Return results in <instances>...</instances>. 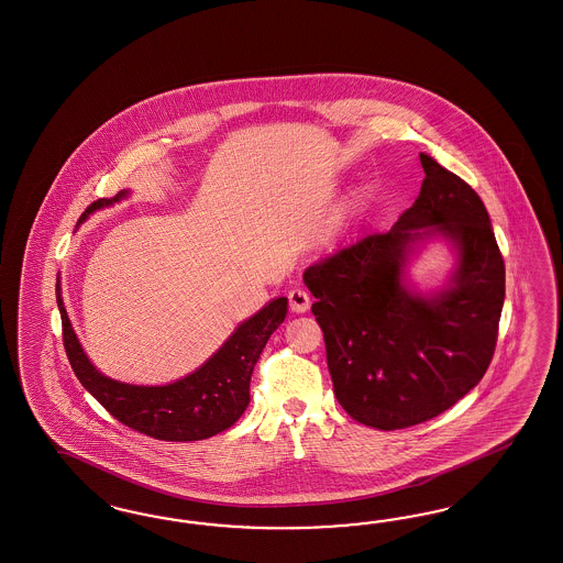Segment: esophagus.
<instances>
[{"label":"esophagus","instance_id":"esophagus-1","mask_svg":"<svg viewBox=\"0 0 563 563\" xmlns=\"http://www.w3.org/2000/svg\"><path fill=\"white\" fill-rule=\"evenodd\" d=\"M287 297H289V308H291V312H295V314L308 312V308H310V295L303 291V289H291Z\"/></svg>","mask_w":563,"mask_h":563}]
</instances>
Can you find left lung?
<instances>
[{
    "label": "left lung",
    "mask_w": 563,
    "mask_h": 563,
    "mask_svg": "<svg viewBox=\"0 0 563 563\" xmlns=\"http://www.w3.org/2000/svg\"><path fill=\"white\" fill-rule=\"evenodd\" d=\"M419 157L421 192L389 232L303 272L339 405L383 431L429 421L479 383L505 301V262L484 202L435 158ZM435 235L457 251L451 285L410 292L405 262L417 242Z\"/></svg>",
    "instance_id": "8db88e82"
}]
</instances>
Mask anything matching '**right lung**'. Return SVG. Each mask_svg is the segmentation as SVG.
<instances>
[{"instance_id":"add662e5","label":"right lung","mask_w":563,"mask_h":563,"mask_svg":"<svg viewBox=\"0 0 563 563\" xmlns=\"http://www.w3.org/2000/svg\"><path fill=\"white\" fill-rule=\"evenodd\" d=\"M128 197L121 190L113 199H98L81 213L79 224L96 209ZM77 224V225H79ZM56 301L63 318V341L73 373L91 396L117 421L163 442H195L234 426L249 405V383L272 333L287 316V297H278L251 316L224 345L188 377L167 385H130L104 377L88 361L70 327L60 287Z\"/></svg>"}]
</instances>
